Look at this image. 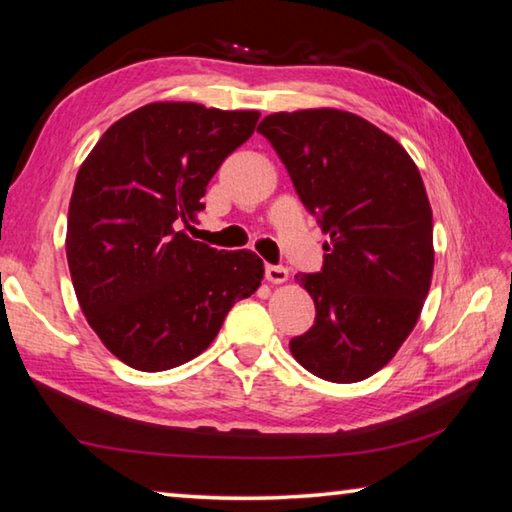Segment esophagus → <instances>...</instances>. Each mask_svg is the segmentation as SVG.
<instances>
[{"label": "esophagus", "instance_id": "1", "mask_svg": "<svg viewBox=\"0 0 512 512\" xmlns=\"http://www.w3.org/2000/svg\"><path fill=\"white\" fill-rule=\"evenodd\" d=\"M266 280L271 282V284H282V282L289 280V271H287V268H284V266L268 264V266H266Z\"/></svg>", "mask_w": 512, "mask_h": 512}]
</instances>
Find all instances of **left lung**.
Listing matches in <instances>:
<instances>
[{
  "label": "left lung",
  "instance_id": "8db88e82",
  "mask_svg": "<svg viewBox=\"0 0 512 512\" xmlns=\"http://www.w3.org/2000/svg\"><path fill=\"white\" fill-rule=\"evenodd\" d=\"M325 232L320 273L296 275L316 323L289 348L334 384L368 379L420 318L433 273V216L404 146L352 112H273L257 126Z\"/></svg>",
  "mask_w": 512,
  "mask_h": 512
}]
</instances>
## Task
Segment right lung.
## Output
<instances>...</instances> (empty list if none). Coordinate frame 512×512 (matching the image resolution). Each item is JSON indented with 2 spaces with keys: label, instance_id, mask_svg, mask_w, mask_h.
Returning <instances> with one entry per match:
<instances>
[{
  "label": "right lung",
  "instance_id": "add662e5",
  "mask_svg": "<svg viewBox=\"0 0 512 512\" xmlns=\"http://www.w3.org/2000/svg\"><path fill=\"white\" fill-rule=\"evenodd\" d=\"M257 110L158 101L115 121L76 173L67 264L79 305L126 366L160 372L207 350L264 277L253 250H216L183 230Z\"/></svg>",
  "mask_w": 512,
  "mask_h": 512
}]
</instances>
